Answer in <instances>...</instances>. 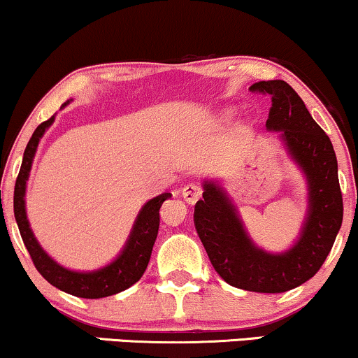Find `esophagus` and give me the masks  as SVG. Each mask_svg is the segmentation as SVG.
<instances>
[{"mask_svg":"<svg viewBox=\"0 0 358 358\" xmlns=\"http://www.w3.org/2000/svg\"><path fill=\"white\" fill-rule=\"evenodd\" d=\"M202 193H203V190H202V187H200V185L190 183V185H187V187H183L182 195H183L185 202L193 205V203L199 202L200 199H202Z\"/></svg>","mask_w":358,"mask_h":358,"instance_id":"obj_1","label":"esophagus"}]
</instances>
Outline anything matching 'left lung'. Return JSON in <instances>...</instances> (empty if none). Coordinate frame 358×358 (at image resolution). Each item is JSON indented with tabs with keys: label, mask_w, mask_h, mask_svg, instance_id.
Returning a JSON list of instances; mask_svg holds the SVG:
<instances>
[{
	"label": "left lung",
	"mask_w": 358,
	"mask_h": 358,
	"mask_svg": "<svg viewBox=\"0 0 358 358\" xmlns=\"http://www.w3.org/2000/svg\"><path fill=\"white\" fill-rule=\"evenodd\" d=\"M250 90L271 96L266 129L279 133L287 155L306 176L308 212L298 241L281 254L257 248L224 188L208 180L193 222L213 269L225 282L254 293H285L313 278L334 248L343 220L338 165L330 138L289 84L261 80Z\"/></svg>",
	"instance_id": "8db88e82"
}]
</instances>
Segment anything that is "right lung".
Here are the masks:
<instances>
[{
  "label": "right lung",
  "instance_id": "obj_1",
  "mask_svg": "<svg viewBox=\"0 0 358 358\" xmlns=\"http://www.w3.org/2000/svg\"><path fill=\"white\" fill-rule=\"evenodd\" d=\"M67 104L69 101L62 108H65ZM53 121H55V116H52L48 121L42 122V124L36 127L23 153L22 168H20L18 178H16L13 196L16 224H18L24 248L30 252L35 268L38 269V273L52 286L79 298L97 299L113 296V294L121 293V291L133 286L145 274L156 236H158L159 208H162L165 200L170 199L171 193H162V195L155 196V199L145 203V207L139 210L136 220H134L133 231L129 234V239H127L124 249L121 250V254L110 264L101 269L90 271V273H79V271H71L60 266L59 262L53 261L45 252L42 245L38 244V241L35 239L34 232L30 229V222L27 219V207H24L27 182L28 176H30L36 148H38V143L45 134V131L53 124Z\"/></svg>",
  "mask_w": 358,
  "mask_h": 358
}]
</instances>
